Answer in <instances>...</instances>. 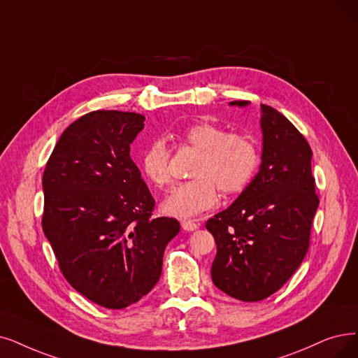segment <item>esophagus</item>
Listing matches in <instances>:
<instances>
[{
    "instance_id": "esophagus-1",
    "label": "esophagus",
    "mask_w": 358,
    "mask_h": 358,
    "mask_svg": "<svg viewBox=\"0 0 358 358\" xmlns=\"http://www.w3.org/2000/svg\"><path fill=\"white\" fill-rule=\"evenodd\" d=\"M180 224H182V229H183V231H187V232L196 231V229L199 227V224H198L196 222H194V220H182V222H180Z\"/></svg>"
}]
</instances>
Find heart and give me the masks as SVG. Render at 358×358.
I'll return each instance as SVG.
<instances>
[{
  "label": "heart",
  "mask_w": 358,
  "mask_h": 358,
  "mask_svg": "<svg viewBox=\"0 0 358 358\" xmlns=\"http://www.w3.org/2000/svg\"><path fill=\"white\" fill-rule=\"evenodd\" d=\"M183 139L199 150L192 180L183 182L164 199L163 210L176 217H192L213 208L219 189L234 194L252 178L259 164V150L244 135L226 134L223 127L199 122L183 131ZM139 166L151 183L163 188L170 183V151L163 139H154L139 157Z\"/></svg>",
  "instance_id": "obj_1"
}]
</instances>
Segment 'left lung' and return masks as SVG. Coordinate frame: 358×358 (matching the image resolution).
I'll list each match as a JSON object with an SVG mask.
<instances>
[{"label": "left lung", "instance_id": "obj_1", "mask_svg": "<svg viewBox=\"0 0 358 358\" xmlns=\"http://www.w3.org/2000/svg\"><path fill=\"white\" fill-rule=\"evenodd\" d=\"M260 107L259 171L231 206L206 223L217 245L213 283L250 303L279 291L303 263L319 207L308 142L282 113Z\"/></svg>", "mask_w": 358, "mask_h": 358}]
</instances>
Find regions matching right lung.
<instances>
[{"label": "right lung", "instance_id": "add662e5", "mask_svg": "<svg viewBox=\"0 0 358 358\" xmlns=\"http://www.w3.org/2000/svg\"><path fill=\"white\" fill-rule=\"evenodd\" d=\"M142 114L98 110L71 123L42 176V229L64 278L92 303L120 310L159 282L180 224L151 217L154 198L131 159Z\"/></svg>", "mask_w": 358, "mask_h": 358}]
</instances>
